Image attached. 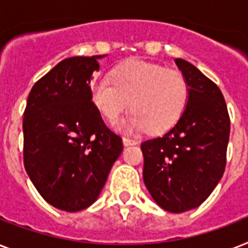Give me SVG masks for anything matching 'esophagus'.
Instances as JSON below:
<instances>
[{"instance_id":"1","label":"esophagus","mask_w":248,"mask_h":248,"mask_svg":"<svg viewBox=\"0 0 248 248\" xmlns=\"http://www.w3.org/2000/svg\"><path fill=\"white\" fill-rule=\"evenodd\" d=\"M122 141H124V145H126V147H127V145H135V144H138V141H136V140L130 139V138H124V139H122Z\"/></svg>"}]
</instances>
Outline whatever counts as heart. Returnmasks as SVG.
<instances>
[{"mask_svg":"<svg viewBox=\"0 0 248 248\" xmlns=\"http://www.w3.org/2000/svg\"><path fill=\"white\" fill-rule=\"evenodd\" d=\"M112 82L99 81L91 86L93 107L110 124L120 122L126 110L131 116L121 128L126 132L147 128L153 134L167 131L184 112L189 96L185 76L163 65L128 60L114 68Z\"/></svg>","mask_w":248,"mask_h":248,"instance_id":"heart-1","label":"heart"}]
</instances>
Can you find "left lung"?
<instances>
[{
    "mask_svg": "<svg viewBox=\"0 0 248 248\" xmlns=\"http://www.w3.org/2000/svg\"><path fill=\"white\" fill-rule=\"evenodd\" d=\"M175 63L189 86L184 112L169 132L141 143L145 186L169 212L198 207L215 189L227 165L231 120L216 83L183 59Z\"/></svg>",
    "mask_w": 248,
    "mask_h": 248,
    "instance_id": "obj_1",
    "label": "left lung"
}]
</instances>
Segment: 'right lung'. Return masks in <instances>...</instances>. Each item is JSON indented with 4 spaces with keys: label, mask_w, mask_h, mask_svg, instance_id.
<instances>
[{
    "label": "right lung",
    "mask_w": 248,
    "mask_h": 248,
    "mask_svg": "<svg viewBox=\"0 0 248 248\" xmlns=\"http://www.w3.org/2000/svg\"><path fill=\"white\" fill-rule=\"evenodd\" d=\"M100 58L62 60L33 85L27 100L25 171L42 198L63 211L91 206L124 151L121 136L107 127L90 96Z\"/></svg>",
    "instance_id": "obj_1"
}]
</instances>
